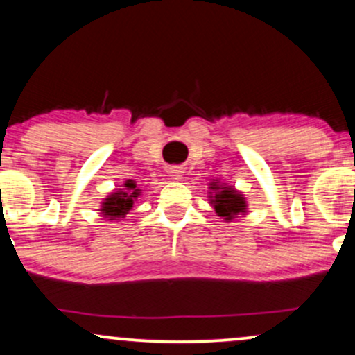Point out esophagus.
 Returning a JSON list of instances; mask_svg holds the SVG:
<instances>
[{"label":"esophagus","instance_id":"esophagus-1","mask_svg":"<svg viewBox=\"0 0 355 355\" xmlns=\"http://www.w3.org/2000/svg\"><path fill=\"white\" fill-rule=\"evenodd\" d=\"M170 173H172V178H173V180H180V178H182V173H183V170H182V168H178V166H173V168L170 170Z\"/></svg>","mask_w":355,"mask_h":355}]
</instances>
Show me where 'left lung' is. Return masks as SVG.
I'll use <instances>...</instances> for the list:
<instances>
[{"label": "left lung", "mask_w": 355, "mask_h": 355, "mask_svg": "<svg viewBox=\"0 0 355 355\" xmlns=\"http://www.w3.org/2000/svg\"><path fill=\"white\" fill-rule=\"evenodd\" d=\"M210 185H211L210 189L215 190V195H214V198H211V203H214V209H215V211H217V215L225 218L227 222H230L235 215L245 214L247 203H245V198L242 197V193H240V191L232 189V187L218 185V182L210 183Z\"/></svg>", "instance_id": "8db88e82"}]
</instances>
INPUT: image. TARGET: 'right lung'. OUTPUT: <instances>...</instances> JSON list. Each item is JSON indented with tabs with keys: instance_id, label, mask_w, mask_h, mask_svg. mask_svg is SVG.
Masks as SVG:
<instances>
[{
	"instance_id": "add662e5",
	"label": "right lung",
	"mask_w": 355,
	"mask_h": 355,
	"mask_svg": "<svg viewBox=\"0 0 355 355\" xmlns=\"http://www.w3.org/2000/svg\"><path fill=\"white\" fill-rule=\"evenodd\" d=\"M138 195H140V190L137 189V183L133 180H126L125 189L118 190L115 193L108 195V198H105L103 205H101V214L108 220L125 217L132 210L133 202Z\"/></svg>"
}]
</instances>
